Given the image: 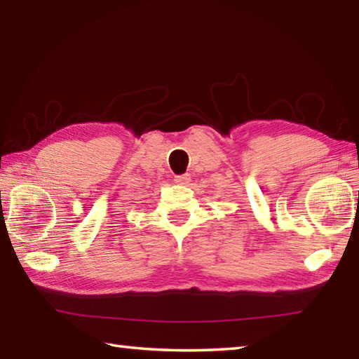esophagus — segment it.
Masks as SVG:
<instances>
[{"instance_id": "esophagus-1", "label": "esophagus", "mask_w": 359, "mask_h": 359, "mask_svg": "<svg viewBox=\"0 0 359 359\" xmlns=\"http://www.w3.org/2000/svg\"><path fill=\"white\" fill-rule=\"evenodd\" d=\"M174 182L177 185H188L189 182H191V175L189 174H180V175H175Z\"/></svg>"}]
</instances>
